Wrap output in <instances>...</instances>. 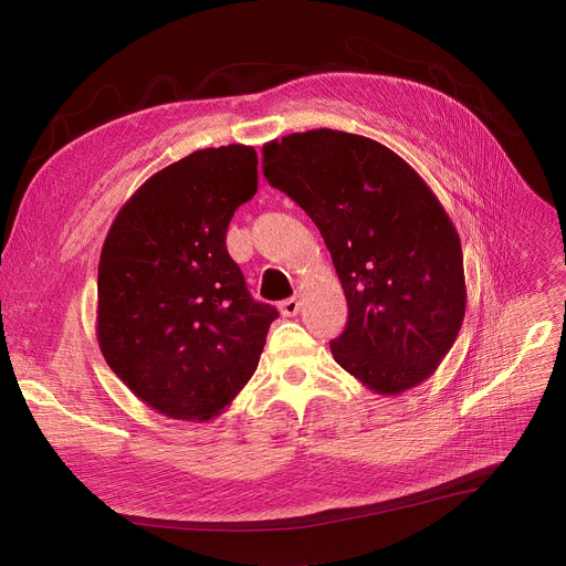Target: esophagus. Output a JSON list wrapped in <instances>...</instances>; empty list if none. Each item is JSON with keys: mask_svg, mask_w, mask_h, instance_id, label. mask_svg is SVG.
<instances>
[{"mask_svg": "<svg viewBox=\"0 0 566 566\" xmlns=\"http://www.w3.org/2000/svg\"><path fill=\"white\" fill-rule=\"evenodd\" d=\"M281 313L285 315V317H294L300 313V308H302V302H300V297H290V300H285V302H281Z\"/></svg>", "mask_w": 566, "mask_h": 566, "instance_id": "34e87169", "label": "esophagus"}]
</instances>
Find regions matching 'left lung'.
<instances>
[{
	"mask_svg": "<svg viewBox=\"0 0 566 566\" xmlns=\"http://www.w3.org/2000/svg\"><path fill=\"white\" fill-rule=\"evenodd\" d=\"M262 172L332 253L349 311L336 364L382 396L428 380L468 304L461 237L430 186L378 140L332 128L266 143Z\"/></svg>",
	"mask_w": 566,
	"mask_h": 566,
	"instance_id": "obj_1",
	"label": "left lung"
}]
</instances>
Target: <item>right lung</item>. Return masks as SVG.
<instances>
[{
    "mask_svg": "<svg viewBox=\"0 0 566 566\" xmlns=\"http://www.w3.org/2000/svg\"><path fill=\"white\" fill-rule=\"evenodd\" d=\"M258 191L247 145L198 149L151 175L107 230L98 262V347L158 415L209 421L258 368L279 311L255 302L226 232Z\"/></svg>",
    "mask_w": 566,
    "mask_h": 566,
    "instance_id": "obj_1",
    "label": "right lung"
}]
</instances>
